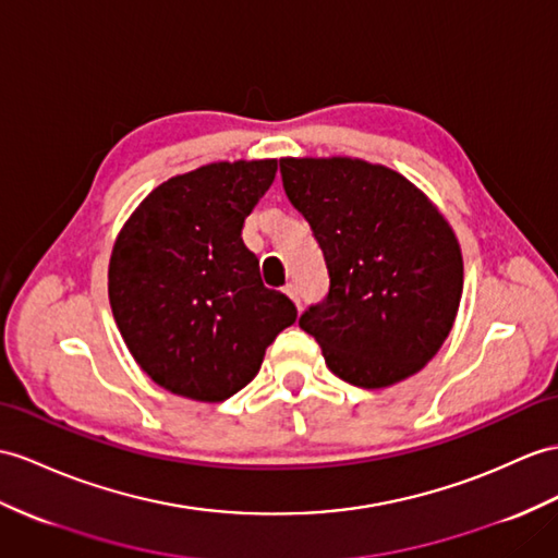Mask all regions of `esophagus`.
<instances>
[{"label":"esophagus","instance_id":"34e87169","mask_svg":"<svg viewBox=\"0 0 558 558\" xmlns=\"http://www.w3.org/2000/svg\"><path fill=\"white\" fill-rule=\"evenodd\" d=\"M283 291H287V295L291 298V301L301 307V293H298V287L295 283H287V287H283Z\"/></svg>","mask_w":558,"mask_h":558}]
</instances>
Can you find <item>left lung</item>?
<instances>
[{
  "label": "left lung",
  "mask_w": 558,
  "mask_h": 558,
  "mask_svg": "<svg viewBox=\"0 0 558 558\" xmlns=\"http://www.w3.org/2000/svg\"><path fill=\"white\" fill-rule=\"evenodd\" d=\"M279 170L329 269V293L303 312L301 329L352 386L386 388L416 374L459 310L464 263L452 227L384 166L283 158Z\"/></svg>",
  "instance_id": "obj_1"
}]
</instances>
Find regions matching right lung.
<instances>
[{
	"label": "right lung",
	"instance_id": "add662e5",
	"mask_svg": "<svg viewBox=\"0 0 558 558\" xmlns=\"http://www.w3.org/2000/svg\"><path fill=\"white\" fill-rule=\"evenodd\" d=\"M275 174L277 160L177 174L118 234L108 265L116 324L142 369L174 396L232 398L298 317L289 295L265 287L260 260L241 239Z\"/></svg>",
	"mask_w": 558,
	"mask_h": 558
}]
</instances>
